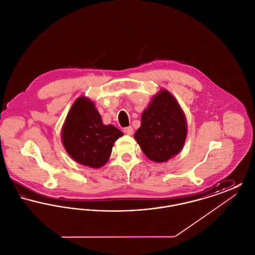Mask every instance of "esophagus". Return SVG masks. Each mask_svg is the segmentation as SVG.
<instances>
[{"mask_svg":"<svg viewBox=\"0 0 255 255\" xmlns=\"http://www.w3.org/2000/svg\"><path fill=\"white\" fill-rule=\"evenodd\" d=\"M123 132L126 133V134H128V135H132L133 133V129L131 127V126H129V127H126V128H124V130H123Z\"/></svg>","mask_w":255,"mask_h":255,"instance_id":"obj_1","label":"esophagus"}]
</instances>
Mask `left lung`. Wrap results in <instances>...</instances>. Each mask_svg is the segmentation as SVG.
I'll return each mask as SVG.
<instances>
[{"label": "left lung", "instance_id": "8db88e82", "mask_svg": "<svg viewBox=\"0 0 255 255\" xmlns=\"http://www.w3.org/2000/svg\"><path fill=\"white\" fill-rule=\"evenodd\" d=\"M186 134L187 124L181 106L162 89L143 111L134 138L147 158L164 162L180 153Z\"/></svg>", "mask_w": 255, "mask_h": 255}]
</instances>
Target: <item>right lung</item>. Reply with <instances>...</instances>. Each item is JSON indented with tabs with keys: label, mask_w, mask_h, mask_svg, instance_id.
<instances>
[{
	"label": "right lung",
	"mask_w": 255,
	"mask_h": 255,
	"mask_svg": "<svg viewBox=\"0 0 255 255\" xmlns=\"http://www.w3.org/2000/svg\"><path fill=\"white\" fill-rule=\"evenodd\" d=\"M61 135L66 151L76 162L99 168L108 161L114 143L123 133L113 125H104L93 101L81 97L70 110Z\"/></svg>",
	"instance_id": "add662e5"
}]
</instances>
